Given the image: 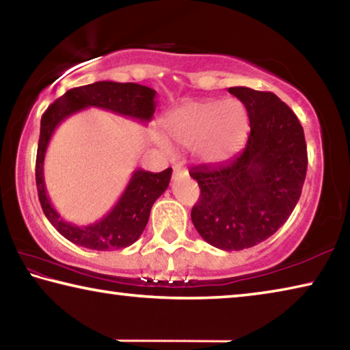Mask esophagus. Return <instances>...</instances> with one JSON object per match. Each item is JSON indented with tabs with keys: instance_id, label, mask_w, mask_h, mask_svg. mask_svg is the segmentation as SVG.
I'll return each mask as SVG.
<instances>
[{
	"instance_id": "34e87169",
	"label": "esophagus",
	"mask_w": 350,
	"mask_h": 350,
	"mask_svg": "<svg viewBox=\"0 0 350 350\" xmlns=\"http://www.w3.org/2000/svg\"><path fill=\"white\" fill-rule=\"evenodd\" d=\"M187 171L183 170L182 167H179V165H177V167H174V176H179V174H185Z\"/></svg>"
}]
</instances>
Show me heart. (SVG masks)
Instances as JSON below:
<instances>
[{"label":"heart","instance_id":"obj_1","mask_svg":"<svg viewBox=\"0 0 350 350\" xmlns=\"http://www.w3.org/2000/svg\"><path fill=\"white\" fill-rule=\"evenodd\" d=\"M165 133L174 144L198 146V156L205 162H219L241 146L247 129V111L239 100H196L171 111L163 122ZM157 145L170 151L162 137Z\"/></svg>","mask_w":350,"mask_h":350}]
</instances>
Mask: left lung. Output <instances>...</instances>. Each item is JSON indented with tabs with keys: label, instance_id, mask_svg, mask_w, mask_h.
Masks as SVG:
<instances>
[{
	"label": "left lung",
	"instance_id": "obj_1",
	"mask_svg": "<svg viewBox=\"0 0 350 350\" xmlns=\"http://www.w3.org/2000/svg\"><path fill=\"white\" fill-rule=\"evenodd\" d=\"M244 103L250 133L228 162L189 170L200 196L191 210L198 233L225 252L270 238L298 204L306 180L307 146L298 117L273 92L228 88Z\"/></svg>",
	"mask_w": 350,
	"mask_h": 350
}]
</instances>
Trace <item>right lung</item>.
<instances>
[{"label": "right lung", "instance_id": "1", "mask_svg": "<svg viewBox=\"0 0 350 350\" xmlns=\"http://www.w3.org/2000/svg\"><path fill=\"white\" fill-rule=\"evenodd\" d=\"M91 106L146 123L151 120L156 111V91L137 83L97 81L92 85L74 88L57 98L41 117L35 165L38 199L46 217L68 241L91 250H118L134 244L144 233L151 206L168 188L173 170L167 168L162 173L135 170L118 202L105 217L90 225H74L64 221L46 194L44 154L55 128L64 118Z\"/></svg>", "mask_w": 350, "mask_h": 350}]
</instances>
